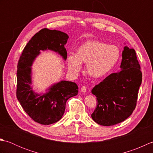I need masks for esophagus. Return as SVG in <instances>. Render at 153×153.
Listing matches in <instances>:
<instances>
[{
    "label": "esophagus",
    "mask_w": 153,
    "mask_h": 153,
    "mask_svg": "<svg viewBox=\"0 0 153 153\" xmlns=\"http://www.w3.org/2000/svg\"><path fill=\"white\" fill-rule=\"evenodd\" d=\"M81 91H82V92L83 93H85L87 91V87L83 85L82 87V88H81Z\"/></svg>",
    "instance_id": "1"
}]
</instances>
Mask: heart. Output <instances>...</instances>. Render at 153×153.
<instances>
[{"label": "heart", "mask_w": 153, "mask_h": 153, "mask_svg": "<svg viewBox=\"0 0 153 153\" xmlns=\"http://www.w3.org/2000/svg\"><path fill=\"white\" fill-rule=\"evenodd\" d=\"M120 57V51L115 45H108L99 40H91L77 48L76 54L67 56L68 70L76 75L82 69V63H87L90 76L99 78L108 74L116 66Z\"/></svg>", "instance_id": "heart-1"}]
</instances>
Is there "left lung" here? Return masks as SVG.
<instances>
[{
    "label": "left lung",
    "instance_id": "obj_1",
    "mask_svg": "<svg viewBox=\"0 0 153 153\" xmlns=\"http://www.w3.org/2000/svg\"><path fill=\"white\" fill-rule=\"evenodd\" d=\"M120 68L121 71L110 74L91 91L97 97L91 117L101 126H114L124 121L137 105L142 72L134 48H123Z\"/></svg>",
    "mask_w": 153,
    "mask_h": 153
}]
</instances>
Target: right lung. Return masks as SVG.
Returning a JSON list of instances; mask_svg holds the SVG:
<instances>
[{"instance_id":"add662e5","label":"right lung","mask_w":153,"mask_h":153,"mask_svg":"<svg viewBox=\"0 0 153 153\" xmlns=\"http://www.w3.org/2000/svg\"><path fill=\"white\" fill-rule=\"evenodd\" d=\"M68 37L60 31L42 29L28 42L18 60L16 97L28 116L41 124L49 125L59 121L64 113L66 101L77 95L78 87L74 82L62 81L51 87L46 94L38 95L30 86V66L40 51H54L66 60L67 51L64 45Z\"/></svg>"}]
</instances>
